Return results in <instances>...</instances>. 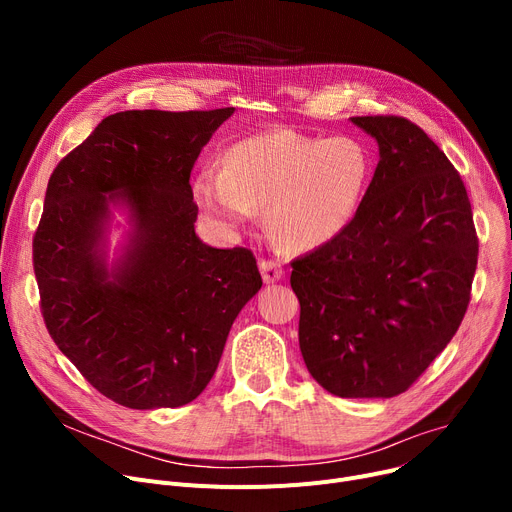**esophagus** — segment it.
I'll return each instance as SVG.
<instances>
[{"instance_id": "esophagus-1", "label": "esophagus", "mask_w": 512, "mask_h": 512, "mask_svg": "<svg viewBox=\"0 0 512 512\" xmlns=\"http://www.w3.org/2000/svg\"><path fill=\"white\" fill-rule=\"evenodd\" d=\"M259 270H261V278H263L265 284H274V282L282 280V276H284L282 267L276 261H272V259H263L259 263Z\"/></svg>"}]
</instances>
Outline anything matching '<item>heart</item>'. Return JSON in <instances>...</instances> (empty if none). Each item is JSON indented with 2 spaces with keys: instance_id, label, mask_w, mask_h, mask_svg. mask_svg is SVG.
Here are the masks:
<instances>
[{
  "instance_id": "obj_1",
  "label": "heart",
  "mask_w": 512,
  "mask_h": 512,
  "mask_svg": "<svg viewBox=\"0 0 512 512\" xmlns=\"http://www.w3.org/2000/svg\"><path fill=\"white\" fill-rule=\"evenodd\" d=\"M369 176L371 157L357 139L276 128L232 145L224 168H201L193 195L211 220L230 230L267 207L284 247L313 251L353 222Z\"/></svg>"
}]
</instances>
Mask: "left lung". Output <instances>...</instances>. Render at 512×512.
<instances>
[{
  "instance_id": "obj_1",
  "label": "left lung",
  "mask_w": 512,
  "mask_h": 512,
  "mask_svg": "<svg viewBox=\"0 0 512 512\" xmlns=\"http://www.w3.org/2000/svg\"><path fill=\"white\" fill-rule=\"evenodd\" d=\"M351 122L378 141V168L353 222L290 263V286L313 380L340 398H392L459 330L479 245L459 172L417 124Z\"/></svg>"
}]
</instances>
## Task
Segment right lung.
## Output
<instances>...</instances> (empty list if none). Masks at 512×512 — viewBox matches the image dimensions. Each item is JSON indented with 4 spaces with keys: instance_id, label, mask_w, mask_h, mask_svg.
Returning <instances> with one entry per match:
<instances>
[{
    "instance_id": "add662e5",
    "label": "right lung",
    "mask_w": 512,
    "mask_h": 512,
    "mask_svg": "<svg viewBox=\"0 0 512 512\" xmlns=\"http://www.w3.org/2000/svg\"><path fill=\"white\" fill-rule=\"evenodd\" d=\"M232 114H112L49 178L33 238L45 326L85 380L122 407L195 400L263 284L249 249H215L195 234L191 170ZM114 208L131 228L110 262Z\"/></svg>"
}]
</instances>
